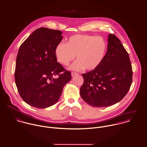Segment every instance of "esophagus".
Segmentation results:
<instances>
[{"instance_id": "1", "label": "esophagus", "mask_w": 147, "mask_h": 147, "mask_svg": "<svg viewBox=\"0 0 147 147\" xmlns=\"http://www.w3.org/2000/svg\"><path fill=\"white\" fill-rule=\"evenodd\" d=\"M78 74L76 73V72H71V75H72V76H75V75H78Z\"/></svg>"}]
</instances>
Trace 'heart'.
I'll return each mask as SVG.
<instances>
[{"instance_id":"obj_1","label":"heart","mask_w":147,"mask_h":147,"mask_svg":"<svg viewBox=\"0 0 147 147\" xmlns=\"http://www.w3.org/2000/svg\"><path fill=\"white\" fill-rule=\"evenodd\" d=\"M107 51V44L100 36L88 34H75L70 36L67 43H58L54 55L59 63L68 65L77 56L78 59L72 64L71 69L80 70L85 68L92 71L102 63Z\"/></svg>"}]
</instances>
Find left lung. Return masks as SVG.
Instances as JSON below:
<instances>
[{
  "label": "left lung",
  "mask_w": 147,
  "mask_h": 147,
  "mask_svg": "<svg viewBox=\"0 0 147 147\" xmlns=\"http://www.w3.org/2000/svg\"><path fill=\"white\" fill-rule=\"evenodd\" d=\"M107 41L102 63L96 69L82 74L80 96L93 107H108L119 102L132 84L133 72L128 53L114 34H110Z\"/></svg>",
  "instance_id": "8db88e82"
}]
</instances>
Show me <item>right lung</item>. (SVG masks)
I'll return each mask as SVG.
<instances>
[{
	"label": "right lung",
	"instance_id": "right-lung-1",
	"mask_svg": "<svg viewBox=\"0 0 147 147\" xmlns=\"http://www.w3.org/2000/svg\"><path fill=\"white\" fill-rule=\"evenodd\" d=\"M60 30L40 28L20 46L16 58L15 79L22 99L28 105L43 109L56 104L71 74L57 62L56 46L63 37ZM63 72V73L61 72ZM58 75L57 79L53 78Z\"/></svg>",
	"mask_w": 147,
	"mask_h": 147
}]
</instances>
